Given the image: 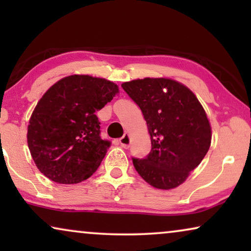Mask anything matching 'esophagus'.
<instances>
[{
	"instance_id": "34e87169",
	"label": "esophagus",
	"mask_w": 251,
	"mask_h": 251,
	"mask_svg": "<svg viewBox=\"0 0 251 251\" xmlns=\"http://www.w3.org/2000/svg\"><path fill=\"white\" fill-rule=\"evenodd\" d=\"M130 143H131V140H130L129 133H125V136H123L122 138H120V144H121L123 149H129Z\"/></svg>"
}]
</instances>
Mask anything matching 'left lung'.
Returning <instances> with one entry per match:
<instances>
[{
	"instance_id": "8db88e82",
	"label": "left lung",
	"mask_w": 251,
	"mask_h": 251,
	"mask_svg": "<svg viewBox=\"0 0 251 251\" xmlns=\"http://www.w3.org/2000/svg\"><path fill=\"white\" fill-rule=\"evenodd\" d=\"M139 106L152 150L133 166L146 183L171 190L187 179L211 144V126L203 106L191 89L167 77H145L122 83Z\"/></svg>"
}]
</instances>
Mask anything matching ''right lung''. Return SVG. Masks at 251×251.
<instances>
[{
	"label": "right lung",
	"instance_id": "obj_1",
	"mask_svg": "<svg viewBox=\"0 0 251 251\" xmlns=\"http://www.w3.org/2000/svg\"><path fill=\"white\" fill-rule=\"evenodd\" d=\"M119 92L101 77L74 74L48 89L27 126V144L37 169L58 184H77L100 166L109 140L101 139L96 112Z\"/></svg>",
	"mask_w": 251,
	"mask_h": 251
}]
</instances>
